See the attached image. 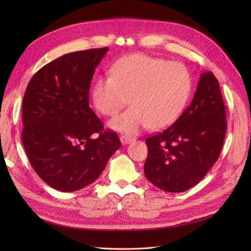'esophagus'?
<instances>
[{
  "mask_svg": "<svg viewBox=\"0 0 251 251\" xmlns=\"http://www.w3.org/2000/svg\"><path fill=\"white\" fill-rule=\"evenodd\" d=\"M133 140H134V138L128 137V136H125V135L120 136V141L123 144H128L130 142H132Z\"/></svg>",
  "mask_w": 251,
  "mask_h": 251,
  "instance_id": "1",
  "label": "esophagus"
}]
</instances>
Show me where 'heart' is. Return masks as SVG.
<instances>
[{
	"label": "heart",
	"mask_w": 251,
	"mask_h": 251,
	"mask_svg": "<svg viewBox=\"0 0 251 251\" xmlns=\"http://www.w3.org/2000/svg\"><path fill=\"white\" fill-rule=\"evenodd\" d=\"M191 88V75L181 64L132 54L117 60L110 74L97 78L91 95L94 107L107 116H115L130 97L131 107L112 119L109 126L133 135L149 126L160 130L174 124Z\"/></svg>",
	"instance_id": "heart-1"
}]
</instances>
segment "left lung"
Wrapping results in <instances>:
<instances>
[{"label": "left lung", "instance_id": "left-lung-1", "mask_svg": "<svg viewBox=\"0 0 251 251\" xmlns=\"http://www.w3.org/2000/svg\"><path fill=\"white\" fill-rule=\"evenodd\" d=\"M226 126L219 81L210 71L202 72L193 101L176 123L146 140L147 179L169 193L198 184L221 153Z\"/></svg>", "mask_w": 251, "mask_h": 251}]
</instances>
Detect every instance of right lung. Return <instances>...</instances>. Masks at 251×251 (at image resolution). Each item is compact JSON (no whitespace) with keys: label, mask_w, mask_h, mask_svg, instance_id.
Returning <instances> with one entry per match:
<instances>
[{"label":"right lung","mask_w":251,"mask_h":251,"mask_svg":"<svg viewBox=\"0 0 251 251\" xmlns=\"http://www.w3.org/2000/svg\"><path fill=\"white\" fill-rule=\"evenodd\" d=\"M109 48L68 53L30 79L23 98L22 141L40 178L59 192L93 183L121 147L89 107L97 66ZM100 134L95 140L92 135Z\"/></svg>","instance_id":"obj_1"}]
</instances>
